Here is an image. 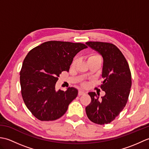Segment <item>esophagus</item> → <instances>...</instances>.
I'll list each match as a JSON object with an SVG mask.
<instances>
[{"label":"esophagus","instance_id":"1","mask_svg":"<svg viewBox=\"0 0 149 149\" xmlns=\"http://www.w3.org/2000/svg\"><path fill=\"white\" fill-rule=\"evenodd\" d=\"M84 93H85L84 91H81V90H79V91L78 95H79V96H81V95H84Z\"/></svg>","mask_w":149,"mask_h":149}]
</instances>
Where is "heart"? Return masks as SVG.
Segmentation results:
<instances>
[{
  "instance_id": "obj_1",
  "label": "heart",
  "mask_w": 149,
  "mask_h": 149,
  "mask_svg": "<svg viewBox=\"0 0 149 149\" xmlns=\"http://www.w3.org/2000/svg\"><path fill=\"white\" fill-rule=\"evenodd\" d=\"M97 58L101 59V57L99 54H91V55L90 56L89 58H88V60L92 59H97ZM76 62H77V59L74 60V61H73V63H72V66H74V65L76 64Z\"/></svg>"
}]
</instances>
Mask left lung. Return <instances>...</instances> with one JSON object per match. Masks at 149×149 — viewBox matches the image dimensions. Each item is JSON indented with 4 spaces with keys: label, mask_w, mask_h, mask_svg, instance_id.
<instances>
[{
    "label": "left lung",
    "mask_w": 149,
    "mask_h": 149,
    "mask_svg": "<svg viewBox=\"0 0 149 149\" xmlns=\"http://www.w3.org/2000/svg\"><path fill=\"white\" fill-rule=\"evenodd\" d=\"M88 46L102 56L104 63L100 88L105 95L100 99L89 92L91 102L86 107L87 116L91 122L104 125L111 122L124 108L132 84L131 74L127 60L119 49L112 43L88 42Z\"/></svg>",
    "instance_id": "8db88e82"
}]
</instances>
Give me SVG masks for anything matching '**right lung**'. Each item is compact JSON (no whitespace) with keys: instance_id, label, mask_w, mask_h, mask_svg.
Segmentation results:
<instances>
[{"instance_id":"obj_1","label":"right lung","mask_w":149,"mask_h":149,"mask_svg":"<svg viewBox=\"0 0 149 149\" xmlns=\"http://www.w3.org/2000/svg\"><path fill=\"white\" fill-rule=\"evenodd\" d=\"M87 46L81 43L49 41L36 47L25 58L20 72L21 93L31 113L41 121H53L66 113L78 91H56L59 74L68 72L73 59Z\"/></svg>"}]
</instances>
